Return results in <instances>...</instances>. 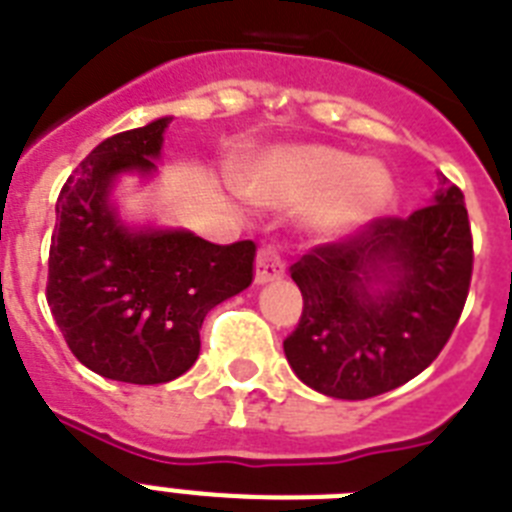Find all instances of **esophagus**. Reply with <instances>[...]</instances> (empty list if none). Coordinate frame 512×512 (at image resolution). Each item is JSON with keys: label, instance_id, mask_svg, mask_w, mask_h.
<instances>
[{"label": "esophagus", "instance_id": "obj_1", "mask_svg": "<svg viewBox=\"0 0 512 512\" xmlns=\"http://www.w3.org/2000/svg\"><path fill=\"white\" fill-rule=\"evenodd\" d=\"M283 270H286V260L281 257V249L276 244H263L260 252H257L255 283L276 281V278L283 276Z\"/></svg>", "mask_w": 512, "mask_h": 512}]
</instances>
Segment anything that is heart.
I'll list each match as a JSON object with an SVG mask.
<instances>
[{
  "mask_svg": "<svg viewBox=\"0 0 512 512\" xmlns=\"http://www.w3.org/2000/svg\"><path fill=\"white\" fill-rule=\"evenodd\" d=\"M244 192L273 205L320 197L312 223L325 236H338L380 213L390 200V174L375 161L328 145L278 150L242 182Z\"/></svg>",
  "mask_w": 512,
  "mask_h": 512,
  "instance_id": "b5f03b06",
  "label": "heart"
}]
</instances>
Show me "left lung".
<instances>
[{
    "mask_svg": "<svg viewBox=\"0 0 512 512\" xmlns=\"http://www.w3.org/2000/svg\"><path fill=\"white\" fill-rule=\"evenodd\" d=\"M435 203L375 218L291 265L299 325L283 351L296 377L343 401L388 393L435 362L466 304L474 239L463 192L442 176Z\"/></svg>",
    "mask_w": 512,
    "mask_h": 512,
    "instance_id": "left-lung-1",
    "label": "left lung"
}]
</instances>
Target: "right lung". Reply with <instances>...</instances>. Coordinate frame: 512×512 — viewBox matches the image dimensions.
Instances as JSON below:
<instances>
[{"label":"right lung","instance_id":"obj_1","mask_svg":"<svg viewBox=\"0 0 512 512\" xmlns=\"http://www.w3.org/2000/svg\"><path fill=\"white\" fill-rule=\"evenodd\" d=\"M171 119L106 137L57 200L46 302L77 362L106 380L161 385L200 354L210 309L252 283L255 242L127 229L109 203L124 171L153 174Z\"/></svg>","mask_w":512,"mask_h":512}]
</instances>
